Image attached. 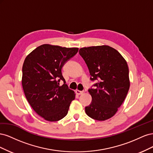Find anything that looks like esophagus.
<instances>
[{
    "instance_id": "1",
    "label": "esophagus",
    "mask_w": 153,
    "mask_h": 153,
    "mask_svg": "<svg viewBox=\"0 0 153 153\" xmlns=\"http://www.w3.org/2000/svg\"><path fill=\"white\" fill-rule=\"evenodd\" d=\"M75 92H76V94L77 95H80V94H82L84 92H83V91H79V90H76Z\"/></svg>"
}]
</instances>
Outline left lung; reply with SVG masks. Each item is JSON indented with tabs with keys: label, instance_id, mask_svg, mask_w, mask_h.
Returning <instances> with one entry per match:
<instances>
[{
	"label": "left lung",
	"instance_id": "left-lung-1",
	"mask_svg": "<svg viewBox=\"0 0 153 153\" xmlns=\"http://www.w3.org/2000/svg\"><path fill=\"white\" fill-rule=\"evenodd\" d=\"M79 54L89 69L91 80L96 82L88 90L92 101L85 106V113L97 121H105L115 114L128 94L127 62L118 51L107 45L82 48Z\"/></svg>",
	"mask_w": 153,
	"mask_h": 153
}]
</instances>
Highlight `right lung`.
Instances as JSON below:
<instances>
[{
  "label": "right lung",
  "mask_w": 153,
  "mask_h": 153,
  "mask_svg": "<svg viewBox=\"0 0 153 153\" xmlns=\"http://www.w3.org/2000/svg\"><path fill=\"white\" fill-rule=\"evenodd\" d=\"M78 48L45 44L27 55L22 67V86L26 98L39 116L51 122L66 116L75 99L62 75V68ZM61 80L64 84L59 85Z\"/></svg>",
  "instance_id": "obj_1"
}]
</instances>
